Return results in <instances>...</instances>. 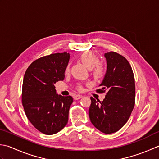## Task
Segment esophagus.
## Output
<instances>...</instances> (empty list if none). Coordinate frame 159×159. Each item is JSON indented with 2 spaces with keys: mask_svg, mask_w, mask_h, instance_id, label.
<instances>
[{
  "mask_svg": "<svg viewBox=\"0 0 159 159\" xmlns=\"http://www.w3.org/2000/svg\"><path fill=\"white\" fill-rule=\"evenodd\" d=\"M82 95H75V96H74V99L75 100H77V99H80L82 98Z\"/></svg>",
  "mask_w": 159,
  "mask_h": 159,
  "instance_id": "1",
  "label": "esophagus"
}]
</instances>
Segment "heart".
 <instances>
[{
    "mask_svg": "<svg viewBox=\"0 0 159 159\" xmlns=\"http://www.w3.org/2000/svg\"><path fill=\"white\" fill-rule=\"evenodd\" d=\"M80 58L82 64L88 69L90 70L94 68L93 70V75L95 79H102L105 75V68L102 64H99V60L95 53L90 51H86L81 55ZM68 69H69L67 68L66 71ZM79 89H81V87H79Z\"/></svg>",
    "mask_w": 159,
    "mask_h": 159,
    "instance_id": "b5f03b06",
    "label": "heart"
}]
</instances>
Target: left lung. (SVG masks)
Returning <instances> with one entry per match:
<instances>
[{"mask_svg": "<svg viewBox=\"0 0 159 159\" xmlns=\"http://www.w3.org/2000/svg\"><path fill=\"white\" fill-rule=\"evenodd\" d=\"M107 69L98 93L106 95L102 102L90 98L89 114L95 127L105 134L117 132L128 121L135 101L133 71L125 58L113 51L104 54Z\"/></svg>", "mask_w": 159, "mask_h": 159, "instance_id": "8db88e82", "label": "left lung"}]
</instances>
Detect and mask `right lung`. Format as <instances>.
<instances>
[{
  "label": "right lung",
  "mask_w": 159,
  "mask_h": 159,
  "mask_svg": "<svg viewBox=\"0 0 159 159\" xmlns=\"http://www.w3.org/2000/svg\"><path fill=\"white\" fill-rule=\"evenodd\" d=\"M69 59L66 52L42 57L33 61L25 73L22 106L29 121L43 134L57 133L69 120L73 98L57 95L54 84L64 79Z\"/></svg>",
  "instance_id": "add662e5"
}]
</instances>
